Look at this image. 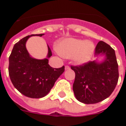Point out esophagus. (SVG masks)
Returning <instances> with one entry per match:
<instances>
[{"instance_id": "34e87169", "label": "esophagus", "mask_w": 126, "mask_h": 126, "mask_svg": "<svg viewBox=\"0 0 126 126\" xmlns=\"http://www.w3.org/2000/svg\"><path fill=\"white\" fill-rule=\"evenodd\" d=\"M65 70H69V69H70V66H68V65H66V66H65Z\"/></svg>"}]
</instances>
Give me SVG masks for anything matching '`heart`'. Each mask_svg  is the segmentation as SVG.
<instances>
[{
    "instance_id": "obj_1",
    "label": "heart",
    "mask_w": 126,
    "mask_h": 126,
    "mask_svg": "<svg viewBox=\"0 0 126 126\" xmlns=\"http://www.w3.org/2000/svg\"><path fill=\"white\" fill-rule=\"evenodd\" d=\"M57 50L61 56L73 58L78 65H83L90 61L95 51V45L90 41L68 38L61 40L57 45Z\"/></svg>"
}]
</instances>
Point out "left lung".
Returning a JSON list of instances; mask_svg holds the SVG:
<instances>
[{
  "label": "left lung",
  "instance_id": "left-lung-1",
  "mask_svg": "<svg viewBox=\"0 0 126 126\" xmlns=\"http://www.w3.org/2000/svg\"><path fill=\"white\" fill-rule=\"evenodd\" d=\"M95 56H104V60L71 66L76 74L73 84L75 97L84 104H95L108 98L118 83L119 68L114 49L100 41L96 46Z\"/></svg>",
  "mask_w": 126,
  "mask_h": 126
}]
</instances>
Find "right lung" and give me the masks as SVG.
<instances>
[{
  "label": "right lung",
  "instance_id": "add662e5",
  "mask_svg": "<svg viewBox=\"0 0 126 126\" xmlns=\"http://www.w3.org/2000/svg\"><path fill=\"white\" fill-rule=\"evenodd\" d=\"M44 34L27 36L15 43L9 57V75L13 86L26 97L40 99L45 97L54 86L55 82L64 71L65 66L54 68L48 65L52 56L48 47L47 58L38 60L32 58L25 44L31 36H42Z\"/></svg>",
  "mask_w": 126,
  "mask_h": 126
}]
</instances>
